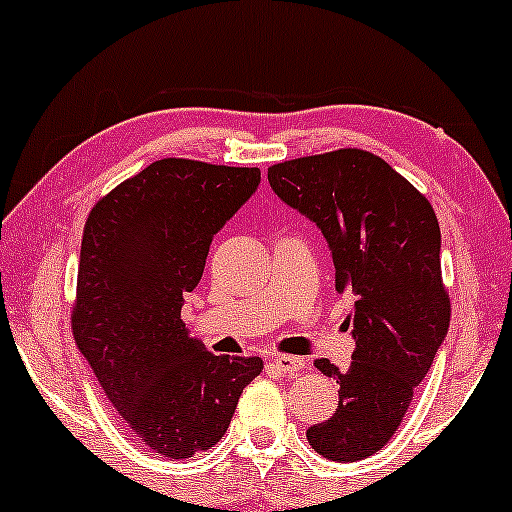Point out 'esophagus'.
Masks as SVG:
<instances>
[{"label": "esophagus", "instance_id": "34e87169", "mask_svg": "<svg viewBox=\"0 0 512 512\" xmlns=\"http://www.w3.org/2000/svg\"><path fill=\"white\" fill-rule=\"evenodd\" d=\"M272 364H274V369H277L279 374H296V372H301L303 367H306V359L291 357V355H274Z\"/></svg>", "mask_w": 512, "mask_h": 512}]
</instances>
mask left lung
Listing matches in <instances>:
<instances>
[{"mask_svg": "<svg viewBox=\"0 0 512 512\" xmlns=\"http://www.w3.org/2000/svg\"><path fill=\"white\" fill-rule=\"evenodd\" d=\"M274 194L320 228L333 250L335 289L355 299V352L345 372L316 359L340 384L308 445L333 462L372 457L403 423L449 328L440 223L425 194L379 155L359 148L306 155L267 170Z\"/></svg>", "mask_w": 512, "mask_h": 512, "instance_id": "8db88e82", "label": "left lung"}]
</instances>
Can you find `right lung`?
<instances>
[{"mask_svg":"<svg viewBox=\"0 0 512 512\" xmlns=\"http://www.w3.org/2000/svg\"><path fill=\"white\" fill-rule=\"evenodd\" d=\"M257 184V167L165 157L101 196L84 223L72 335L128 430L162 457L216 445L265 367L213 355L182 320L213 235Z\"/></svg>","mask_w":512,"mask_h":512,"instance_id":"add662e5","label":"right lung"}]
</instances>
